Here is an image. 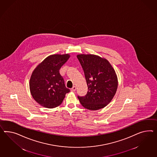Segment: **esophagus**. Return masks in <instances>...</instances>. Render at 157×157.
Here are the masks:
<instances>
[{"mask_svg":"<svg viewBox=\"0 0 157 157\" xmlns=\"http://www.w3.org/2000/svg\"><path fill=\"white\" fill-rule=\"evenodd\" d=\"M76 86H73V87H72V89H71V91H75L76 90Z\"/></svg>","mask_w":157,"mask_h":157,"instance_id":"34e87169","label":"esophagus"}]
</instances>
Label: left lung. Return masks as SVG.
<instances>
[{"label":"left lung","instance_id":"8db88e82","mask_svg":"<svg viewBox=\"0 0 157 157\" xmlns=\"http://www.w3.org/2000/svg\"><path fill=\"white\" fill-rule=\"evenodd\" d=\"M88 86L87 93L78 96L82 106L97 110L107 106L113 99L118 87V79L114 68L108 60L97 55H77Z\"/></svg>","mask_w":157,"mask_h":157}]
</instances>
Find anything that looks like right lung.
<instances>
[{"label": "right lung", "mask_w": 157, "mask_h": 157, "mask_svg": "<svg viewBox=\"0 0 157 157\" xmlns=\"http://www.w3.org/2000/svg\"><path fill=\"white\" fill-rule=\"evenodd\" d=\"M69 57L68 54L50 55L33 72L30 81V92L41 106L50 109L59 106L66 94L70 91L59 73L60 68Z\"/></svg>", "instance_id": "obj_1"}]
</instances>
